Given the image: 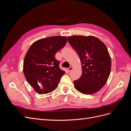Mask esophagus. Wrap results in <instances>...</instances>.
<instances>
[{
  "label": "esophagus",
  "instance_id": "34e87169",
  "mask_svg": "<svg viewBox=\"0 0 131 131\" xmlns=\"http://www.w3.org/2000/svg\"><path fill=\"white\" fill-rule=\"evenodd\" d=\"M72 69H73V67H69V68H67V70H68V72H70V71L72 70Z\"/></svg>",
  "mask_w": 131,
  "mask_h": 131
}]
</instances>
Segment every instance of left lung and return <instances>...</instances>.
I'll return each mask as SVG.
<instances>
[{"mask_svg": "<svg viewBox=\"0 0 131 131\" xmlns=\"http://www.w3.org/2000/svg\"><path fill=\"white\" fill-rule=\"evenodd\" d=\"M81 63L82 75L74 81L75 88L85 94L97 92L104 86L110 73L112 61L104 43L93 36L68 38Z\"/></svg>", "mask_w": 131, "mask_h": 131, "instance_id": "1", "label": "left lung"}]
</instances>
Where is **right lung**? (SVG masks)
I'll return each instance as SVG.
<instances>
[{"instance_id":"add662e5","label":"right lung","mask_w":131,"mask_h":131,"mask_svg":"<svg viewBox=\"0 0 131 131\" xmlns=\"http://www.w3.org/2000/svg\"><path fill=\"white\" fill-rule=\"evenodd\" d=\"M66 37L39 39L30 46L25 57L23 73L27 81L39 94L52 92L57 88L65 72L59 68L56 53L64 47Z\"/></svg>"}]
</instances>
